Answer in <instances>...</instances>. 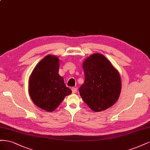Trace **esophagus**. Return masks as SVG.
Listing matches in <instances>:
<instances>
[{
    "mask_svg": "<svg viewBox=\"0 0 150 150\" xmlns=\"http://www.w3.org/2000/svg\"><path fill=\"white\" fill-rule=\"evenodd\" d=\"M71 91H72V93H75L77 91V88L76 87H72L71 88Z\"/></svg>",
    "mask_w": 150,
    "mask_h": 150,
    "instance_id": "34e87169",
    "label": "esophagus"
}]
</instances>
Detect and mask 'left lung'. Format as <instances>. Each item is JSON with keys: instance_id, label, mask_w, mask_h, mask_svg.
<instances>
[{"instance_id": "8db88e82", "label": "left lung", "mask_w": 150, "mask_h": 150, "mask_svg": "<svg viewBox=\"0 0 150 150\" xmlns=\"http://www.w3.org/2000/svg\"><path fill=\"white\" fill-rule=\"evenodd\" d=\"M85 81L79 88L81 98L95 112L110 108L119 98L120 76L104 55L95 54L83 64Z\"/></svg>"}]
</instances>
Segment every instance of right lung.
Wrapping results in <instances>:
<instances>
[{
	"label": "right lung",
	"mask_w": 150,
	"mask_h": 150,
	"mask_svg": "<svg viewBox=\"0 0 150 150\" xmlns=\"http://www.w3.org/2000/svg\"><path fill=\"white\" fill-rule=\"evenodd\" d=\"M58 57L47 55L38 63L29 79L28 91L37 107L52 112L71 90L66 86L63 77L59 75Z\"/></svg>",
	"instance_id": "obj_1"
}]
</instances>
